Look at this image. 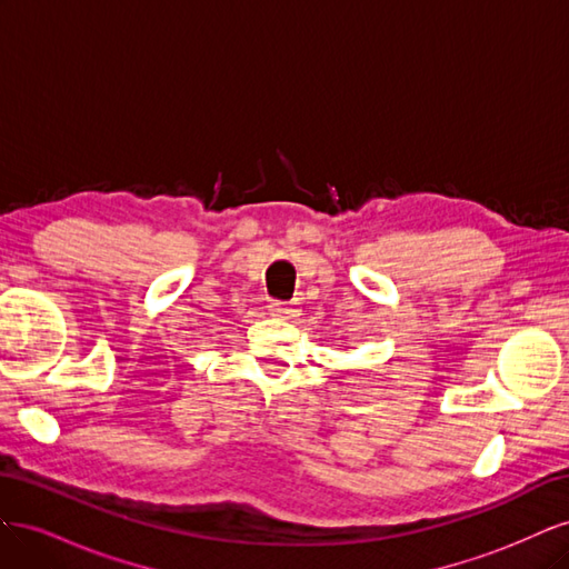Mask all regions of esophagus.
<instances>
[{
    "instance_id": "34e87169",
    "label": "esophagus",
    "mask_w": 569,
    "mask_h": 569,
    "mask_svg": "<svg viewBox=\"0 0 569 569\" xmlns=\"http://www.w3.org/2000/svg\"><path fill=\"white\" fill-rule=\"evenodd\" d=\"M270 313L274 316V318H282V320H291V318H297V308H295V303H287V301H272L270 303Z\"/></svg>"
}]
</instances>
